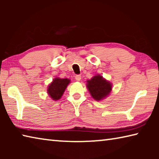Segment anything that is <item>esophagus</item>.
Wrapping results in <instances>:
<instances>
[{"label": "esophagus", "instance_id": "obj_1", "mask_svg": "<svg viewBox=\"0 0 159 159\" xmlns=\"http://www.w3.org/2000/svg\"><path fill=\"white\" fill-rule=\"evenodd\" d=\"M75 79H76L77 81H80V80H81V76H80V75H76V76H75Z\"/></svg>", "mask_w": 159, "mask_h": 159}]
</instances>
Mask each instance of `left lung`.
Listing matches in <instances>:
<instances>
[{
  "instance_id": "1",
  "label": "left lung",
  "mask_w": 159,
  "mask_h": 159,
  "mask_svg": "<svg viewBox=\"0 0 159 159\" xmlns=\"http://www.w3.org/2000/svg\"><path fill=\"white\" fill-rule=\"evenodd\" d=\"M86 86L92 98L97 101L106 98L112 90L111 83L100 75H96L88 80Z\"/></svg>"
}]
</instances>
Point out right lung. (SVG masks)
Returning <instances> with one entry per match:
<instances>
[{
    "mask_svg": "<svg viewBox=\"0 0 159 159\" xmlns=\"http://www.w3.org/2000/svg\"><path fill=\"white\" fill-rule=\"evenodd\" d=\"M70 80L68 79H60L56 77L52 82L48 85L47 92L49 96L53 100L57 101L63 95L64 90L70 83Z\"/></svg>",
    "mask_w": 159,
    "mask_h": 159,
    "instance_id": "right-lung-1",
    "label": "right lung"
}]
</instances>
